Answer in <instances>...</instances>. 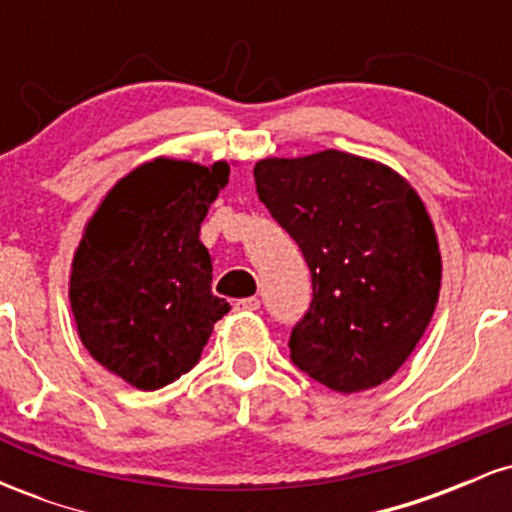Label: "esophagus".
<instances>
[{
  "mask_svg": "<svg viewBox=\"0 0 512 512\" xmlns=\"http://www.w3.org/2000/svg\"><path fill=\"white\" fill-rule=\"evenodd\" d=\"M233 308H236L238 313H255V310H260V298H240Z\"/></svg>",
  "mask_w": 512,
  "mask_h": 512,
  "instance_id": "1",
  "label": "esophagus"
}]
</instances>
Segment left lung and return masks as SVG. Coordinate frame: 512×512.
Segmentation results:
<instances>
[{"instance_id":"8db88e82","label":"left lung","mask_w":512,"mask_h":512,"mask_svg":"<svg viewBox=\"0 0 512 512\" xmlns=\"http://www.w3.org/2000/svg\"><path fill=\"white\" fill-rule=\"evenodd\" d=\"M255 185L313 276L291 361L344 395L390 380L438 303L443 264L421 197L383 163L334 149L264 158Z\"/></svg>"}]
</instances>
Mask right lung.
I'll return each instance as SVG.
<instances>
[{"label": "right lung", "mask_w": 512, "mask_h": 512, "mask_svg": "<svg viewBox=\"0 0 512 512\" xmlns=\"http://www.w3.org/2000/svg\"><path fill=\"white\" fill-rule=\"evenodd\" d=\"M228 173L226 161L154 158L117 182L86 223L69 276L76 330L88 354L139 390L187 373L231 310L211 293L199 240Z\"/></svg>", "instance_id": "add662e5"}]
</instances>
